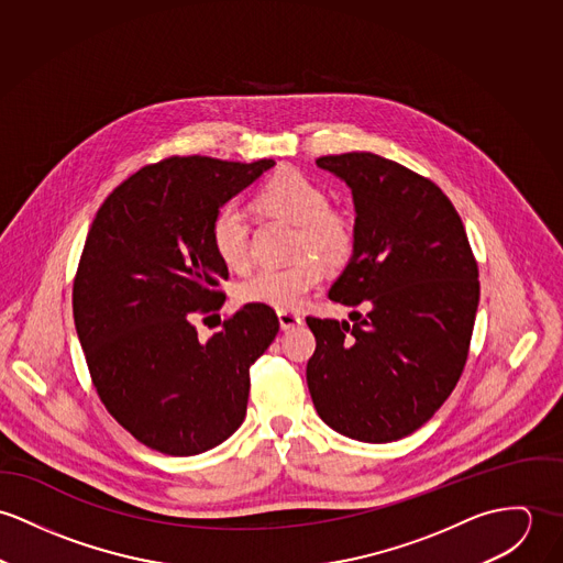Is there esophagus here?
<instances>
[{
  "label": "esophagus",
  "mask_w": 563,
  "mask_h": 563,
  "mask_svg": "<svg viewBox=\"0 0 563 563\" xmlns=\"http://www.w3.org/2000/svg\"><path fill=\"white\" fill-rule=\"evenodd\" d=\"M278 321H280V328H283V330H289V328L300 325V323H302V317L294 311H278Z\"/></svg>",
  "instance_id": "1"
}]
</instances>
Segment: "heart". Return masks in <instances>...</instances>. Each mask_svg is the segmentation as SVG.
<instances>
[{
  "mask_svg": "<svg viewBox=\"0 0 563 563\" xmlns=\"http://www.w3.org/2000/svg\"><path fill=\"white\" fill-rule=\"evenodd\" d=\"M258 205L300 227L298 254L311 251L325 263H341L350 256L354 235L347 220L330 211V198L309 177L296 170L274 175L258 189ZM211 246L229 267H242L249 261L251 224L242 205L227 202L211 222ZM323 280V267L317 258L305 256L291 265H261L238 285V298L246 305H265L289 311L302 307Z\"/></svg>",
  "mask_w": 563,
  "mask_h": 563,
  "instance_id": "obj_1",
  "label": "heart"
}]
</instances>
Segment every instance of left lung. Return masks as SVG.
I'll return each mask as SVG.
<instances>
[{
	"mask_svg": "<svg viewBox=\"0 0 563 563\" xmlns=\"http://www.w3.org/2000/svg\"><path fill=\"white\" fill-rule=\"evenodd\" d=\"M354 200L352 256L328 298L367 307L350 321L307 317L317 415L343 437L390 442L428 423L455 388L479 305L477 263L451 200L374 153L319 157Z\"/></svg>",
	"mask_w": 563,
	"mask_h": 563,
	"instance_id": "obj_1",
	"label": "left lung"
}]
</instances>
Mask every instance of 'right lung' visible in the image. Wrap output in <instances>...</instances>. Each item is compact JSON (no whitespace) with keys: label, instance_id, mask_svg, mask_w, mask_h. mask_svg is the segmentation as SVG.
<instances>
[{"label":"right lung","instance_id":"obj_1","mask_svg":"<svg viewBox=\"0 0 563 563\" xmlns=\"http://www.w3.org/2000/svg\"><path fill=\"white\" fill-rule=\"evenodd\" d=\"M274 164L194 155L144 166L88 231L73 283L88 369L108 412L166 455L209 451L244 423L251 365L278 332L265 305H244L207 341L191 323L224 302L213 216Z\"/></svg>","mask_w":563,"mask_h":563}]
</instances>
